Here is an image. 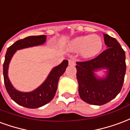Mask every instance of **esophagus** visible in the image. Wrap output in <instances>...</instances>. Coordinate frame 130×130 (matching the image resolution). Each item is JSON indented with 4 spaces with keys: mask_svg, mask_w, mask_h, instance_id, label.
Segmentation results:
<instances>
[{
    "mask_svg": "<svg viewBox=\"0 0 130 130\" xmlns=\"http://www.w3.org/2000/svg\"><path fill=\"white\" fill-rule=\"evenodd\" d=\"M69 64L70 66H74L75 64V61L74 60H73V59H69Z\"/></svg>",
    "mask_w": 130,
    "mask_h": 130,
    "instance_id": "esophagus-1",
    "label": "esophagus"
}]
</instances>
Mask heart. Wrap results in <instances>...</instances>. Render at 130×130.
<instances>
[{
  "label": "heart",
  "instance_id": "b5f03b06",
  "mask_svg": "<svg viewBox=\"0 0 130 130\" xmlns=\"http://www.w3.org/2000/svg\"><path fill=\"white\" fill-rule=\"evenodd\" d=\"M103 47V41L98 35H85L75 37L68 44L70 51H80L82 57H93L100 53Z\"/></svg>",
  "mask_w": 130,
  "mask_h": 130
}]
</instances>
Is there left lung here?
<instances>
[{"label":"left lung","mask_w":130,"mask_h":130,"mask_svg":"<svg viewBox=\"0 0 130 130\" xmlns=\"http://www.w3.org/2000/svg\"><path fill=\"white\" fill-rule=\"evenodd\" d=\"M107 49L95 58L76 64L79 96L86 103L103 105L113 100L121 91L126 71L125 53L115 38L103 34ZM106 70L100 78L95 72Z\"/></svg>","instance_id":"obj_1"}]
</instances>
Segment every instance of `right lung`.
<instances>
[{"instance_id":"right-lung-1","label":"right lung","mask_w":130,"mask_h":130,"mask_svg":"<svg viewBox=\"0 0 130 130\" xmlns=\"http://www.w3.org/2000/svg\"><path fill=\"white\" fill-rule=\"evenodd\" d=\"M46 41L45 35L30 36L16 41L7 48L4 64L3 76L5 88L12 100L18 105L30 109L42 107L53 99L57 89L59 77L64 74L68 66V60H64L58 66L54 67L44 82L36 89L30 92H21L15 89L8 77V69L12 57L18 50L42 45Z\"/></svg>"}]
</instances>
